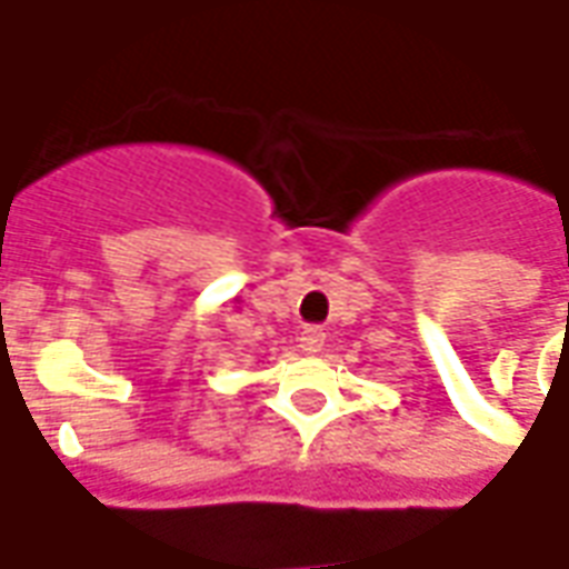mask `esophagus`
<instances>
[{
	"label": "esophagus",
	"instance_id": "obj_1",
	"mask_svg": "<svg viewBox=\"0 0 569 569\" xmlns=\"http://www.w3.org/2000/svg\"><path fill=\"white\" fill-rule=\"evenodd\" d=\"M322 343H326V331L319 326H307L305 331H301V338H298V347H301V352H307V356L319 352Z\"/></svg>",
	"mask_w": 569,
	"mask_h": 569
}]
</instances>
